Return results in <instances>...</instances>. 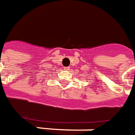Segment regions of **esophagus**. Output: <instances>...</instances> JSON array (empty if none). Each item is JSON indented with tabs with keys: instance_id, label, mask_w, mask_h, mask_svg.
Instances as JSON below:
<instances>
[{
	"instance_id": "obj_1",
	"label": "esophagus",
	"mask_w": 135,
	"mask_h": 135,
	"mask_svg": "<svg viewBox=\"0 0 135 135\" xmlns=\"http://www.w3.org/2000/svg\"><path fill=\"white\" fill-rule=\"evenodd\" d=\"M64 70L65 71H69V67H64Z\"/></svg>"
}]
</instances>
